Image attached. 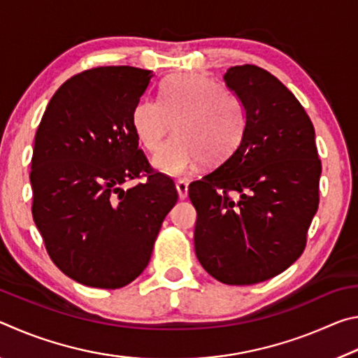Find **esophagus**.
<instances>
[{"instance_id": "obj_1", "label": "esophagus", "mask_w": 358, "mask_h": 358, "mask_svg": "<svg viewBox=\"0 0 358 358\" xmlns=\"http://www.w3.org/2000/svg\"><path fill=\"white\" fill-rule=\"evenodd\" d=\"M175 187H177V192H178V197L180 199H186L187 197V183L183 180L177 181V185H175Z\"/></svg>"}]
</instances>
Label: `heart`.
<instances>
[{"instance_id": "obj_1", "label": "heart", "mask_w": 358, "mask_h": 358, "mask_svg": "<svg viewBox=\"0 0 358 358\" xmlns=\"http://www.w3.org/2000/svg\"><path fill=\"white\" fill-rule=\"evenodd\" d=\"M177 123L178 136L157 151L153 164L169 177H185L201 162L215 166L234 153L246 128L241 101L201 74H175L162 83L161 101L145 98L132 112V128L156 151Z\"/></svg>"}]
</instances>
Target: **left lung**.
I'll use <instances>...</instances> for the list:
<instances>
[{"label":"left lung","instance_id":"8db88e82","mask_svg":"<svg viewBox=\"0 0 358 358\" xmlns=\"http://www.w3.org/2000/svg\"><path fill=\"white\" fill-rule=\"evenodd\" d=\"M224 82L245 107V134L187 194L197 211L199 262L217 281L248 286L282 273L301 256L322 166L310 117L275 76L243 64L229 68Z\"/></svg>","mask_w":358,"mask_h":358}]
</instances>
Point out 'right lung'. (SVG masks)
<instances>
[{
	"label": "right lung",
	"instance_id": "right-lung-1",
	"mask_svg": "<svg viewBox=\"0 0 358 358\" xmlns=\"http://www.w3.org/2000/svg\"><path fill=\"white\" fill-rule=\"evenodd\" d=\"M151 77L131 66L83 71L53 94L36 132L33 220L53 264L85 286L134 281L177 203L173 181L151 169L132 128ZM141 174L143 184L120 187Z\"/></svg>",
	"mask_w": 358,
	"mask_h": 358
}]
</instances>
